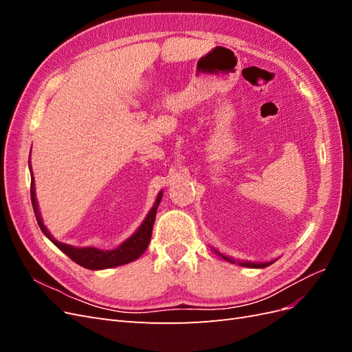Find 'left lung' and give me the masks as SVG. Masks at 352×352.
<instances>
[{
  "label": "left lung",
  "instance_id": "1",
  "mask_svg": "<svg viewBox=\"0 0 352 352\" xmlns=\"http://www.w3.org/2000/svg\"><path fill=\"white\" fill-rule=\"evenodd\" d=\"M214 250V248H212ZM214 252L216 254H219L220 257L225 260V261H229V263H233V264H239V265H243V267H250V269H264V267H267V265H270V264H273L276 260H272V261H260V263H255V261H239V260H235V258H232V257H228V255H225V254H221V252H219L217 250H214Z\"/></svg>",
  "mask_w": 352,
  "mask_h": 352
}]
</instances>
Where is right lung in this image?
Masks as SVG:
<instances>
[{"instance_id":"obj_1","label":"right lung","mask_w":352,"mask_h":352,"mask_svg":"<svg viewBox=\"0 0 352 352\" xmlns=\"http://www.w3.org/2000/svg\"><path fill=\"white\" fill-rule=\"evenodd\" d=\"M29 170H30V199H32V206H34V212H35L38 225H39L42 233H44V235L52 243H54L58 250L65 252L70 260L82 265V267H85V269L104 270V269H111V267H117V265L132 263L136 258H140L144 254V251L148 247V243H150V241H151L154 220H155L160 201H162V198H163V190H160L158 192L153 208L150 210V212H148L146 217L141 223V226L138 228V230L133 233L132 236H129L124 242H122L117 248L104 251V250H98L95 247H73V245L58 242L45 228L44 221H42V217H41L39 208H38L36 192H35V177H34V173H32L30 160H29Z\"/></svg>"}]
</instances>
